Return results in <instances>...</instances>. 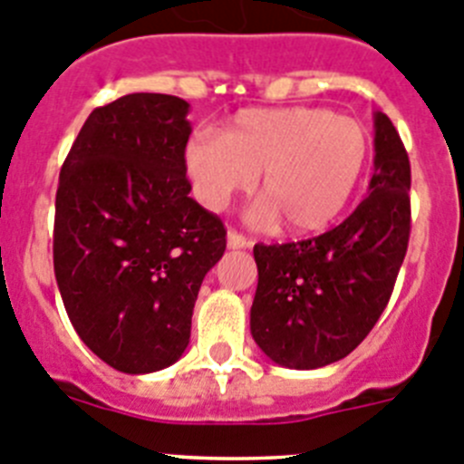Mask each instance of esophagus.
Returning <instances> with one entry per match:
<instances>
[{
	"label": "esophagus",
	"instance_id": "obj_1",
	"mask_svg": "<svg viewBox=\"0 0 464 464\" xmlns=\"http://www.w3.org/2000/svg\"><path fill=\"white\" fill-rule=\"evenodd\" d=\"M227 242H228V247L231 249H242V247H249V240L245 236H242V233H237V231H228V236H227Z\"/></svg>",
	"mask_w": 464,
	"mask_h": 464
}]
</instances>
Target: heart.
<instances>
[{"mask_svg": "<svg viewBox=\"0 0 464 464\" xmlns=\"http://www.w3.org/2000/svg\"><path fill=\"white\" fill-rule=\"evenodd\" d=\"M370 160L358 120L328 108H245L222 133L196 131L185 148L194 196L222 210L261 173V215L284 219L291 233L331 227L356 194Z\"/></svg>", "mask_w": 464, "mask_h": 464, "instance_id": "obj_1", "label": "heart"}]
</instances>
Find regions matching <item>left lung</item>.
I'll list each match as a JSON object with an SVG mask.
<instances>
[{
    "label": "left lung",
    "instance_id": "obj_1",
    "mask_svg": "<svg viewBox=\"0 0 464 464\" xmlns=\"http://www.w3.org/2000/svg\"><path fill=\"white\" fill-rule=\"evenodd\" d=\"M411 166L393 122L374 112V175L340 227L256 245L252 337L277 365L316 370L361 344L393 294L411 231Z\"/></svg>",
    "mask_w": 464,
    "mask_h": 464
}]
</instances>
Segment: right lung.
Instances as JSON below:
<instances>
[{"label":"right lung","mask_w":464,"mask_h":464,"mask_svg":"<svg viewBox=\"0 0 464 464\" xmlns=\"http://www.w3.org/2000/svg\"><path fill=\"white\" fill-rule=\"evenodd\" d=\"M187 112L185 99L150 92L94 108L60 170L53 263L66 314L127 374L182 356L203 277L227 249L222 219L189 196Z\"/></svg>","instance_id":"right-lung-1"}]
</instances>
